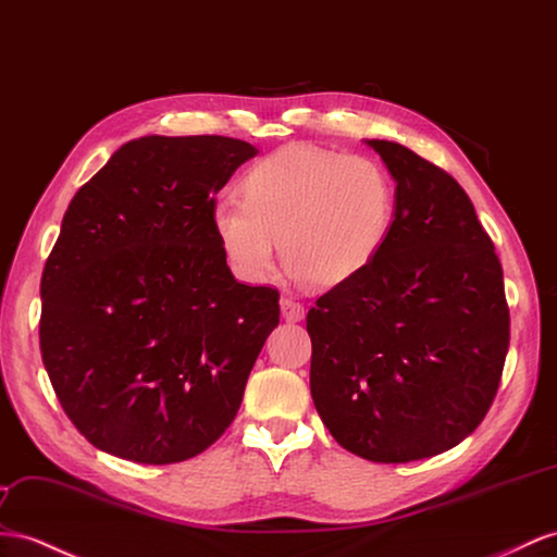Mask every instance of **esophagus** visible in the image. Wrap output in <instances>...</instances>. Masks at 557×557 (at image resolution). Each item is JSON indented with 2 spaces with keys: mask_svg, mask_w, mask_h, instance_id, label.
<instances>
[{
  "mask_svg": "<svg viewBox=\"0 0 557 557\" xmlns=\"http://www.w3.org/2000/svg\"><path fill=\"white\" fill-rule=\"evenodd\" d=\"M280 308H282V318L287 322H301L304 315H306L304 306L296 304L294 298H287V296L280 298Z\"/></svg>",
  "mask_w": 557,
  "mask_h": 557,
  "instance_id": "esophagus-1",
  "label": "esophagus"
}]
</instances>
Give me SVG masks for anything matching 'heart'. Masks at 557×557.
<instances>
[{
    "mask_svg": "<svg viewBox=\"0 0 557 557\" xmlns=\"http://www.w3.org/2000/svg\"><path fill=\"white\" fill-rule=\"evenodd\" d=\"M237 195L211 202L209 221L227 265L251 284L280 253L312 287L334 289L372 265L395 223V181L369 157L294 143L253 162Z\"/></svg>",
    "mask_w": 557,
    "mask_h": 557,
    "instance_id": "heart-1",
    "label": "heart"
}]
</instances>
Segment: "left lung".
Segmentation results:
<instances>
[{
  "label": "left lung",
  "instance_id": "obj_1",
  "mask_svg": "<svg viewBox=\"0 0 557 557\" xmlns=\"http://www.w3.org/2000/svg\"><path fill=\"white\" fill-rule=\"evenodd\" d=\"M364 143L395 181V223L379 259L308 310L310 393L341 447L407 463L480 425L510 318L502 263L461 185L400 143Z\"/></svg>",
  "mask_w": 557,
  "mask_h": 557
}]
</instances>
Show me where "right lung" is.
<instances>
[{"label":"right lung","instance_id":"add662e5","mask_svg":"<svg viewBox=\"0 0 557 557\" xmlns=\"http://www.w3.org/2000/svg\"><path fill=\"white\" fill-rule=\"evenodd\" d=\"M259 152L225 136H143L70 202L41 273L39 348L94 447L176 463L233 423L280 294L233 277L209 209Z\"/></svg>","mask_w":557,"mask_h":557}]
</instances>
